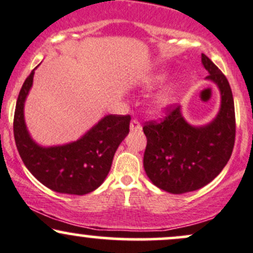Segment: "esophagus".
<instances>
[{"label": "esophagus", "instance_id": "obj_1", "mask_svg": "<svg viewBox=\"0 0 253 253\" xmlns=\"http://www.w3.org/2000/svg\"><path fill=\"white\" fill-rule=\"evenodd\" d=\"M129 129H131V132L141 131V125L137 120H133L131 122V125H129Z\"/></svg>", "mask_w": 253, "mask_h": 253}]
</instances>
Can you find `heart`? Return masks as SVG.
<instances>
[{"mask_svg": "<svg viewBox=\"0 0 253 253\" xmlns=\"http://www.w3.org/2000/svg\"><path fill=\"white\" fill-rule=\"evenodd\" d=\"M166 79L165 73H157L155 76L150 77L148 80L145 82L146 87H152V86L161 84L163 80ZM177 91V84L175 83H171V84H168L167 86L162 88L160 92H157L155 95L154 99H152V105H154V109L157 110V112H161V110H165L166 108H168L169 105L173 103L174 98H175Z\"/></svg>", "mask_w": 253, "mask_h": 253, "instance_id": "1", "label": "heart"}]
</instances>
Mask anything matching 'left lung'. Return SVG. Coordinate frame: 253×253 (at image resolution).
<instances>
[{"instance_id":"8db88e82","label":"left lung","mask_w":253,"mask_h":253,"mask_svg":"<svg viewBox=\"0 0 253 253\" xmlns=\"http://www.w3.org/2000/svg\"><path fill=\"white\" fill-rule=\"evenodd\" d=\"M205 79L220 91V109L211 121L194 126L182 115L181 107L169 108L160 124L143 128L148 139L144 169L155 186L166 192L182 194L199 190L212 181L229 161L235 139L233 93L227 78L202 54Z\"/></svg>"}]
</instances>
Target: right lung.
Returning a JSON list of instances; mask_svg holds the SVG:
<instances>
[{"label":"right lung","mask_w":253,"mask_h":253,"mask_svg":"<svg viewBox=\"0 0 253 253\" xmlns=\"http://www.w3.org/2000/svg\"><path fill=\"white\" fill-rule=\"evenodd\" d=\"M37 67L26 78L16 101L13 128L19 155L30 173L50 190L77 196L92 192L109 173L114 155L129 132L131 118L105 115L79 139L41 145L30 134L24 114Z\"/></svg>","instance_id":"1"}]
</instances>
